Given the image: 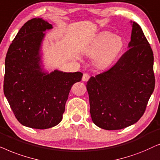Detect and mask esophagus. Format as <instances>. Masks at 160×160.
I'll list each match as a JSON object with an SVG mask.
<instances>
[{
    "label": "esophagus",
    "instance_id": "esophagus-1",
    "mask_svg": "<svg viewBox=\"0 0 160 160\" xmlns=\"http://www.w3.org/2000/svg\"><path fill=\"white\" fill-rule=\"evenodd\" d=\"M89 78H90V75H89V74H88V73H84L83 75H82V80H83V81L86 82V81H88V80H89Z\"/></svg>",
    "mask_w": 160,
    "mask_h": 160
}]
</instances>
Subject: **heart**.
Returning <instances> with one entry per match:
<instances>
[{
	"label": "heart",
	"instance_id": "b5f03b06",
	"mask_svg": "<svg viewBox=\"0 0 160 160\" xmlns=\"http://www.w3.org/2000/svg\"><path fill=\"white\" fill-rule=\"evenodd\" d=\"M124 48L123 39L108 31L99 33L86 49V55L94 57V64L99 69H105L112 65L122 52Z\"/></svg>",
	"mask_w": 160,
	"mask_h": 160
}]
</instances>
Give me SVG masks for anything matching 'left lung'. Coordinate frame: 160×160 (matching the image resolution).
<instances>
[{
  "mask_svg": "<svg viewBox=\"0 0 160 160\" xmlns=\"http://www.w3.org/2000/svg\"><path fill=\"white\" fill-rule=\"evenodd\" d=\"M128 48L113 67L87 82L91 118L97 127L107 130L126 128L137 122L154 90V54L135 22Z\"/></svg>",
  "mask_w": 160,
  "mask_h": 160,
  "instance_id": "left-lung-1",
  "label": "left lung"
}]
</instances>
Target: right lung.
Here are the masks:
<instances>
[{"mask_svg":"<svg viewBox=\"0 0 160 160\" xmlns=\"http://www.w3.org/2000/svg\"><path fill=\"white\" fill-rule=\"evenodd\" d=\"M52 25L42 18L25 23L8 48L5 60L3 92L21 124L44 129L62 120L72 86L82 73L42 72L39 50L44 31Z\"/></svg>","mask_w":160,"mask_h":160,"instance_id":"1","label":"right lung"}]
</instances>
